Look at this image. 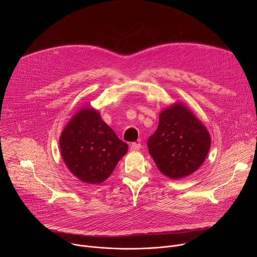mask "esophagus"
Masks as SVG:
<instances>
[{
    "label": "esophagus",
    "instance_id": "obj_1",
    "mask_svg": "<svg viewBox=\"0 0 257 257\" xmlns=\"http://www.w3.org/2000/svg\"><path fill=\"white\" fill-rule=\"evenodd\" d=\"M140 148H141V145L139 144V143H135V142H133L132 144H131V146H130V150L131 151H139L140 150Z\"/></svg>",
    "mask_w": 257,
    "mask_h": 257
}]
</instances>
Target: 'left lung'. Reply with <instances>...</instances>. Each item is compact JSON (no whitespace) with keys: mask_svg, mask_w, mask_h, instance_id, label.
Wrapping results in <instances>:
<instances>
[{"mask_svg":"<svg viewBox=\"0 0 257 257\" xmlns=\"http://www.w3.org/2000/svg\"><path fill=\"white\" fill-rule=\"evenodd\" d=\"M210 143L202 122L186 104L175 102L160 113L158 129L149 138L148 148L161 173L177 180L200 168Z\"/></svg>","mask_w":257,"mask_h":257,"instance_id":"left-lung-1","label":"left lung"}]
</instances>
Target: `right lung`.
<instances>
[{
    "instance_id": "obj_1",
    "label": "right lung",
    "mask_w": 257,
    "mask_h": 257,
    "mask_svg": "<svg viewBox=\"0 0 257 257\" xmlns=\"http://www.w3.org/2000/svg\"><path fill=\"white\" fill-rule=\"evenodd\" d=\"M62 159L69 171L86 184L106 180L128 152V144L90 105L82 106L63 129L60 140Z\"/></svg>"
}]
</instances>
